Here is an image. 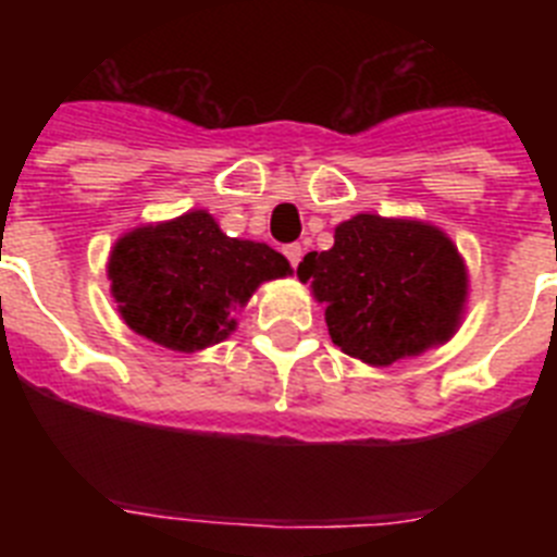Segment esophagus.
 I'll return each instance as SVG.
<instances>
[{"mask_svg":"<svg viewBox=\"0 0 557 557\" xmlns=\"http://www.w3.org/2000/svg\"><path fill=\"white\" fill-rule=\"evenodd\" d=\"M284 256H287V262L293 264V268H298V262H301V256H304V248L301 245H287V248H284Z\"/></svg>","mask_w":557,"mask_h":557,"instance_id":"esophagus-1","label":"esophagus"}]
</instances>
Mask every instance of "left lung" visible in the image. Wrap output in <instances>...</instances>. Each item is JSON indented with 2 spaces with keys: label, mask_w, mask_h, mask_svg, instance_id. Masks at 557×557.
Listing matches in <instances>:
<instances>
[{
  "label": "left lung",
  "mask_w": 557,
  "mask_h": 557,
  "mask_svg": "<svg viewBox=\"0 0 557 557\" xmlns=\"http://www.w3.org/2000/svg\"><path fill=\"white\" fill-rule=\"evenodd\" d=\"M298 278L323 304L334 346L371 368L449 343L469 304V268L451 236L412 218L354 214L332 248L304 256Z\"/></svg>",
  "instance_id": "1"
}]
</instances>
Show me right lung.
<instances>
[{
  "label": "right lung",
  "mask_w": 557,
  "mask_h": 557,
  "mask_svg": "<svg viewBox=\"0 0 557 557\" xmlns=\"http://www.w3.org/2000/svg\"><path fill=\"white\" fill-rule=\"evenodd\" d=\"M108 282L122 321L181 354L223 343L264 282L293 275L278 250L220 231L206 209L136 225L113 243Z\"/></svg>",
  "instance_id": "add662e5"
}]
</instances>
